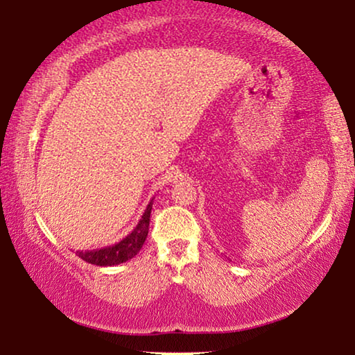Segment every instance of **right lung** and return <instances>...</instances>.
Returning a JSON list of instances; mask_svg holds the SVG:
<instances>
[{
    "label": "right lung",
    "instance_id": "obj_1",
    "mask_svg": "<svg viewBox=\"0 0 355 355\" xmlns=\"http://www.w3.org/2000/svg\"><path fill=\"white\" fill-rule=\"evenodd\" d=\"M153 209V199L148 204L146 211L139 218L138 225L131 230V234L126 235L123 240L110 247L97 248V250H85L77 252L78 258L87 261V263L97 265V266H113L125 263L133 258L137 253L141 250L144 240L148 237V230H150V216Z\"/></svg>",
    "mask_w": 355,
    "mask_h": 355
}]
</instances>
